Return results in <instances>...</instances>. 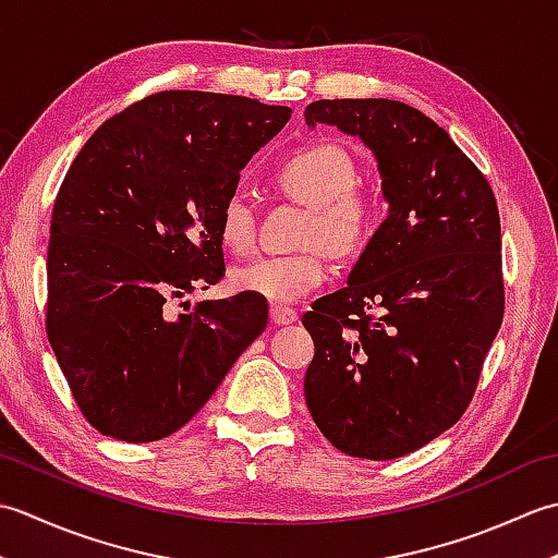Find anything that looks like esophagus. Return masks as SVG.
<instances>
[{"instance_id": "esophagus-1", "label": "esophagus", "mask_w": 558, "mask_h": 558, "mask_svg": "<svg viewBox=\"0 0 558 558\" xmlns=\"http://www.w3.org/2000/svg\"><path fill=\"white\" fill-rule=\"evenodd\" d=\"M270 322L278 324V326H288L298 322V312L290 310V306H282V304H272L270 306Z\"/></svg>"}]
</instances>
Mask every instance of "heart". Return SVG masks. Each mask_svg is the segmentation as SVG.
Instances as JSON below:
<instances>
[{
    "mask_svg": "<svg viewBox=\"0 0 558 558\" xmlns=\"http://www.w3.org/2000/svg\"><path fill=\"white\" fill-rule=\"evenodd\" d=\"M280 186L312 206L302 244L294 254H270L234 268L236 292L256 294L272 304L300 302L322 288L330 276V252L352 256L372 240L378 222V198L357 189V160L333 141H312L288 153L278 165ZM218 232L234 254H248L256 244V213L244 192H232L220 206Z\"/></svg>",
    "mask_w": 558,
    "mask_h": 558,
    "instance_id": "obj_1",
    "label": "heart"
}]
</instances>
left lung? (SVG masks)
<instances>
[{"label": "left lung", "mask_w": 558, "mask_h": 558, "mask_svg": "<svg viewBox=\"0 0 558 558\" xmlns=\"http://www.w3.org/2000/svg\"><path fill=\"white\" fill-rule=\"evenodd\" d=\"M374 150L388 218L348 288L302 316L314 338L304 396L342 453L393 460L450 429L504 322L501 220L492 186L446 129L386 98L316 100Z\"/></svg>", "instance_id": "8db88e82"}]
</instances>
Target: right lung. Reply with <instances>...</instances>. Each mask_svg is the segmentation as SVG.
<instances>
[{"instance_id": "obj_1", "label": "right lung", "mask_w": 558, "mask_h": 558, "mask_svg": "<svg viewBox=\"0 0 558 558\" xmlns=\"http://www.w3.org/2000/svg\"><path fill=\"white\" fill-rule=\"evenodd\" d=\"M292 110L162 90L96 129L54 198L45 330L90 426L126 444L174 434L264 333L268 304L240 292L172 314L225 276L220 206Z\"/></svg>"}]
</instances>
